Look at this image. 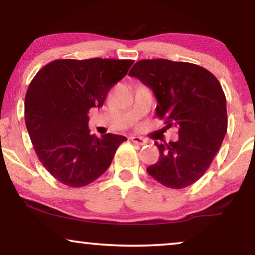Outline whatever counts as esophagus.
<instances>
[{"mask_svg": "<svg viewBox=\"0 0 255 255\" xmlns=\"http://www.w3.org/2000/svg\"><path fill=\"white\" fill-rule=\"evenodd\" d=\"M130 140L133 142V144H137V145H145L146 142H147L144 138L138 137V135H131Z\"/></svg>", "mask_w": 255, "mask_h": 255, "instance_id": "1", "label": "esophagus"}]
</instances>
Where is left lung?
<instances>
[{
    "label": "left lung",
    "instance_id": "obj_1",
    "mask_svg": "<svg viewBox=\"0 0 255 255\" xmlns=\"http://www.w3.org/2000/svg\"><path fill=\"white\" fill-rule=\"evenodd\" d=\"M128 74L153 90L156 116L179 132L176 141L154 142L160 156L147 173L173 189L195 183L210 167L228 130L221 83L201 66L166 59L135 62Z\"/></svg>",
    "mask_w": 255,
    "mask_h": 255
}]
</instances>
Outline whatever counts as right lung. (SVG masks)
<instances>
[{
    "instance_id": "add662e5",
    "label": "right lung",
    "mask_w": 255,
    "mask_h": 255,
    "mask_svg": "<svg viewBox=\"0 0 255 255\" xmlns=\"http://www.w3.org/2000/svg\"><path fill=\"white\" fill-rule=\"evenodd\" d=\"M132 60L59 59L37 73L25 95L24 115L38 159L68 187H83L109 168L124 135L90 134L88 113L103 106Z\"/></svg>"
}]
</instances>
